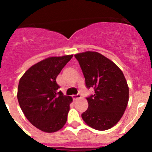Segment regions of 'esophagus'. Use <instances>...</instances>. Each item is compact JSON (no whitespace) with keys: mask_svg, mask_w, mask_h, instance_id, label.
Here are the masks:
<instances>
[{"mask_svg":"<svg viewBox=\"0 0 152 152\" xmlns=\"http://www.w3.org/2000/svg\"><path fill=\"white\" fill-rule=\"evenodd\" d=\"M72 97H73V99H74V100H77V99H79L81 98V95H80L79 94H76V95H73Z\"/></svg>","mask_w":152,"mask_h":152,"instance_id":"1","label":"esophagus"}]
</instances>
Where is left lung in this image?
I'll list each match as a JSON object with an SVG mask.
<instances>
[{
    "mask_svg": "<svg viewBox=\"0 0 152 152\" xmlns=\"http://www.w3.org/2000/svg\"><path fill=\"white\" fill-rule=\"evenodd\" d=\"M81 66L88 88L94 94L86 97L88 109L81 114L87 125L107 130L121 119L129 102V87L123 72L114 62L97 52L74 55Z\"/></svg>",
    "mask_w": 152,
    "mask_h": 152,
    "instance_id": "8db88e82",
    "label": "left lung"
}]
</instances>
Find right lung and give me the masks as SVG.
Masks as SVG:
<instances>
[{
    "label": "right lung",
    "mask_w": 152,
    "mask_h": 152,
    "mask_svg": "<svg viewBox=\"0 0 152 152\" xmlns=\"http://www.w3.org/2000/svg\"><path fill=\"white\" fill-rule=\"evenodd\" d=\"M73 55L49 57L32 66L19 81L17 98L27 119L43 132L52 133L65 125L72 98L64 96L56 77Z\"/></svg>",
    "instance_id": "obj_1"
}]
</instances>
